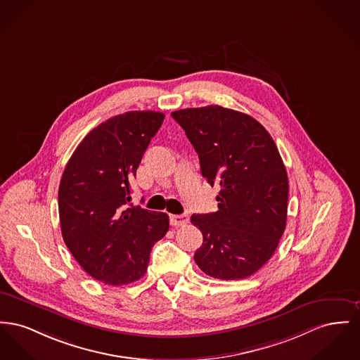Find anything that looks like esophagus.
<instances>
[{"mask_svg":"<svg viewBox=\"0 0 360 360\" xmlns=\"http://www.w3.org/2000/svg\"><path fill=\"white\" fill-rule=\"evenodd\" d=\"M189 221V217L186 213L182 214H169V224L174 227H179V226H185Z\"/></svg>","mask_w":360,"mask_h":360,"instance_id":"obj_1","label":"esophagus"}]
</instances>
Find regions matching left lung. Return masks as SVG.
<instances>
[{
	"label": "left lung",
	"mask_w": 360,
	"mask_h": 360,
	"mask_svg": "<svg viewBox=\"0 0 360 360\" xmlns=\"http://www.w3.org/2000/svg\"><path fill=\"white\" fill-rule=\"evenodd\" d=\"M171 117L198 153L202 176L220 186L217 211L191 214L204 239L194 261L214 278H246L274 255L285 230L288 176L275 141L253 117L217 105Z\"/></svg>",
	"instance_id": "8db88e82"
}]
</instances>
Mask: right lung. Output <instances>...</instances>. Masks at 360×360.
<instances>
[{"mask_svg":"<svg viewBox=\"0 0 360 360\" xmlns=\"http://www.w3.org/2000/svg\"><path fill=\"white\" fill-rule=\"evenodd\" d=\"M163 120L158 111L107 120L75 149L60 182L65 245L88 275L108 285L146 275L152 246L169 231L167 213L130 202V185Z\"/></svg>","mask_w":360,"mask_h":360,"instance_id":"1","label":"right lung"}]
</instances>
